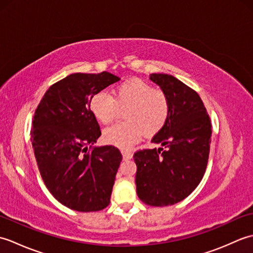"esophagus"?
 Masks as SVG:
<instances>
[{
	"label": "esophagus",
	"mask_w": 253,
	"mask_h": 253,
	"mask_svg": "<svg viewBox=\"0 0 253 253\" xmlns=\"http://www.w3.org/2000/svg\"><path fill=\"white\" fill-rule=\"evenodd\" d=\"M122 154H123V158L125 160L132 159V155H133V153L129 151V150H122Z\"/></svg>",
	"instance_id": "34e87169"
}]
</instances>
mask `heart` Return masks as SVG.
<instances>
[{"instance_id":"heart-1","label":"heart","mask_w":253,"mask_h":253,"mask_svg":"<svg viewBox=\"0 0 253 253\" xmlns=\"http://www.w3.org/2000/svg\"><path fill=\"white\" fill-rule=\"evenodd\" d=\"M94 117L104 125L116 121L122 111L126 121L104 130V140L121 148L133 146L146 133L154 136L168 123L170 103L163 90L154 89L141 79L126 80L114 88L112 95L105 91L94 94L90 102Z\"/></svg>"}]
</instances>
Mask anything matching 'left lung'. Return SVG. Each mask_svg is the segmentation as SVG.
I'll return each mask as SVG.
<instances>
[{
	"label": "left lung",
	"mask_w": 253,
	"mask_h": 253,
	"mask_svg": "<svg viewBox=\"0 0 253 253\" xmlns=\"http://www.w3.org/2000/svg\"><path fill=\"white\" fill-rule=\"evenodd\" d=\"M150 79L168 94V123L152 138L161 148L139 150L137 195L152 207L180 202L200 184L206 173L212 126L207 109L195 90L168 74H151Z\"/></svg>",
	"instance_id": "left-lung-1"
}]
</instances>
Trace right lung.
Returning a JSON list of instances; mask_svg holds the SVG:
<instances>
[{"instance_id": "right-lung-1", "label": "right lung", "mask_w": 253, "mask_h": 253, "mask_svg": "<svg viewBox=\"0 0 253 253\" xmlns=\"http://www.w3.org/2000/svg\"><path fill=\"white\" fill-rule=\"evenodd\" d=\"M120 79L107 72L72 74L51 85L35 112L38 169L52 196L75 211H101L110 204L123 157L114 146L92 147L101 130L90 102Z\"/></svg>"}]
</instances>
